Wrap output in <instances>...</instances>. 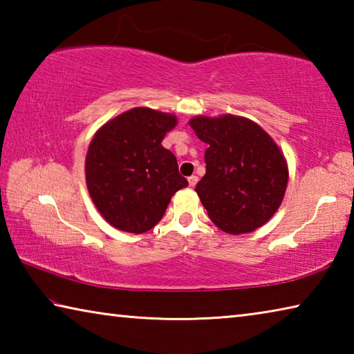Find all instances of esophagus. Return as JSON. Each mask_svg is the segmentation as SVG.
Wrapping results in <instances>:
<instances>
[{
	"mask_svg": "<svg viewBox=\"0 0 354 354\" xmlns=\"http://www.w3.org/2000/svg\"><path fill=\"white\" fill-rule=\"evenodd\" d=\"M196 183H198V178H196L195 175L189 178V185H190V187H195Z\"/></svg>",
	"mask_w": 354,
	"mask_h": 354,
	"instance_id": "1",
	"label": "esophagus"
}]
</instances>
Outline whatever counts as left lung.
<instances>
[{
    "mask_svg": "<svg viewBox=\"0 0 354 354\" xmlns=\"http://www.w3.org/2000/svg\"><path fill=\"white\" fill-rule=\"evenodd\" d=\"M201 142L206 175L196 184L203 206L227 234H248L266 225L283 203L289 167L283 151L253 120L225 113L189 120Z\"/></svg>",
    "mask_w": 354,
    "mask_h": 354,
    "instance_id": "obj_1",
    "label": "left lung"
}]
</instances>
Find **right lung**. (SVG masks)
<instances>
[{
    "instance_id": "add662e5",
    "label": "right lung",
    "mask_w": 354,
    "mask_h": 354,
    "mask_svg": "<svg viewBox=\"0 0 354 354\" xmlns=\"http://www.w3.org/2000/svg\"><path fill=\"white\" fill-rule=\"evenodd\" d=\"M175 113L134 107L106 122L88 145L86 184L107 223L142 234L162 218L171 196L187 187L175 154L162 147Z\"/></svg>"
}]
</instances>
